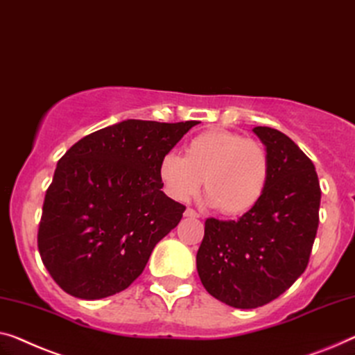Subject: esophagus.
<instances>
[{
  "mask_svg": "<svg viewBox=\"0 0 355 355\" xmlns=\"http://www.w3.org/2000/svg\"><path fill=\"white\" fill-rule=\"evenodd\" d=\"M183 215L187 216V218H199V214L193 209H187V210H184Z\"/></svg>",
  "mask_w": 355,
  "mask_h": 355,
  "instance_id": "34e87169",
  "label": "esophagus"
}]
</instances>
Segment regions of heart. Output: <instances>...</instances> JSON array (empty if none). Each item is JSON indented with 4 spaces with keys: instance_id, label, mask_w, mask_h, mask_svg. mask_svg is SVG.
<instances>
[{
    "instance_id": "obj_1",
    "label": "heart",
    "mask_w": 355,
    "mask_h": 355,
    "mask_svg": "<svg viewBox=\"0 0 355 355\" xmlns=\"http://www.w3.org/2000/svg\"><path fill=\"white\" fill-rule=\"evenodd\" d=\"M268 175V155L260 141L225 129L200 132L184 146V157L167 153L159 162V178L172 199L187 202L204 180L205 202L228 216L255 207Z\"/></svg>"
}]
</instances>
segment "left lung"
Here are the masks:
<instances>
[{
	"instance_id": "obj_1",
	"label": "left lung",
	"mask_w": 355,
	"mask_h": 355,
	"mask_svg": "<svg viewBox=\"0 0 355 355\" xmlns=\"http://www.w3.org/2000/svg\"><path fill=\"white\" fill-rule=\"evenodd\" d=\"M269 161L258 204L239 220H205L196 266L221 303L253 309L276 300L304 272L319 226L320 184L313 161L292 139L253 127Z\"/></svg>"
}]
</instances>
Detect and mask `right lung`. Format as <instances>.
<instances>
[{
  "mask_svg": "<svg viewBox=\"0 0 355 355\" xmlns=\"http://www.w3.org/2000/svg\"><path fill=\"white\" fill-rule=\"evenodd\" d=\"M196 124L127 119L62 156L42 205L38 248L68 295L107 298L144 272L187 209L161 191L159 162Z\"/></svg>",
  "mask_w": 355,
  "mask_h": 355,
  "instance_id": "1",
  "label": "right lung"
}]
</instances>
